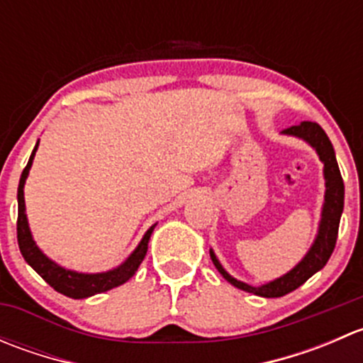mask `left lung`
<instances>
[{"label":"left lung","mask_w":363,"mask_h":363,"mask_svg":"<svg viewBox=\"0 0 363 363\" xmlns=\"http://www.w3.org/2000/svg\"><path fill=\"white\" fill-rule=\"evenodd\" d=\"M284 133L295 135V137H300L303 138V140L309 142V144L316 149L318 155H320V160L325 163V181H327L325 184H327V193H325V205L323 214H321L320 232H318V237L316 240H314L311 251L307 252L306 258H303L294 270H290L286 276L279 277V279L272 281V283L269 284H263V286L259 288L250 286V284L233 279L230 274H226V270L223 269L221 263L218 262L214 252L211 251L212 263H214L216 269L219 270V274H221L230 284H233V286L239 288V290L247 291V294L267 296V298H276V296H284L291 294L296 288L302 286L311 276H314L318 270H321L327 265L328 258H330L332 252H334L335 242H337L339 221L344 207V182L342 177H340L339 164L337 160H335L332 142L330 138L327 137V133L323 131V128L318 123H313V121H302L298 126L286 128Z\"/></svg>","instance_id":"8db88e82"}]
</instances>
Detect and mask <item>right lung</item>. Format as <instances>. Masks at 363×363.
I'll return each instance as SVG.
<instances>
[{
  "instance_id": "1",
  "label": "right lung",
  "mask_w": 363,
  "mask_h": 363,
  "mask_svg": "<svg viewBox=\"0 0 363 363\" xmlns=\"http://www.w3.org/2000/svg\"><path fill=\"white\" fill-rule=\"evenodd\" d=\"M38 149V144L33 149L31 156H29L28 164L23 170L19 181V189H17V200H19V214H17V242H19V250L23 252L24 259L36 270V272L42 276V279L45 283H49L60 294L69 296V298H86V296L101 294V291L112 290V288L121 286V284L126 283L130 277H133V274L137 272V269L140 267V263L144 262L145 252H147V244L149 237H151L155 226L145 232L144 239L138 244L137 250L133 251V255L126 259L121 267L111 270V272L104 274H77L72 270L63 269V267L56 265L54 262H50L42 251L36 247L35 240H33L31 232H29L28 219H26V208H24V182L26 177L29 174V168H31L33 158H35V152Z\"/></svg>"
}]
</instances>
